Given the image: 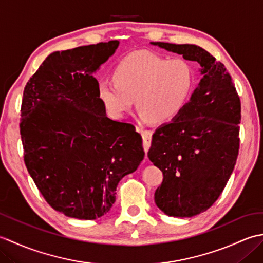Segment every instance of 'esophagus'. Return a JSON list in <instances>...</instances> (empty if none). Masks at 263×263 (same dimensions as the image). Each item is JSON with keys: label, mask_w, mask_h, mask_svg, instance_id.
<instances>
[{"label": "esophagus", "mask_w": 263, "mask_h": 263, "mask_svg": "<svg viewBox=\"0 0 263 263\" xmlns=\"http://www.w3.org/2000/svg\"><path fill=\"white\" fill-rule=\"evenodd\" d=\"M138 130L141 132L142 135V140H143V149L146 152V155L148 153V150L150 148V144H152V140H153V131L150 130H143L141 127H138Z\"/></svg>", "instance_id": "esophagus-1"}]
</instances>
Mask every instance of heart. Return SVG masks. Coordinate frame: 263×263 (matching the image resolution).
<instances>
[{
    "label": "heart",
    "instance_id": "obj_1",
    "mask_svg": "<svg viewBox=\"0 0 263 263\" xmlns=\"http://www.w3.org/2000/svg\"><path fill=\"white\" fill-rule=\"evenodd\" d=\"M114 79L98 82L99 98L111 115H125L136 99L142 120L165 123L185 107L194 76L185 60L141 53L123 59L114 70Z\"/></svg>",
    "mask_w": 263,
    "mask_h": 263
}]
</instances>
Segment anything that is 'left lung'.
<instances>
[{
  "label": "left lung",
  "instance_id": "1",
  "mask_svg": "<svg viewBox=\"0 0 263 263\" xmlns=\"http://www.w3.org/2000/svg\"><path fill=\"white\" fill-rule=\"evenodd\" d=\"M201 65L198 88L185 107L153 136L148 157L163 172L155 202L166 215L192 217L219 198L236 164L241 100L225 65L197 45L153 42Z\"/></svg>",
  "mask_w": 263,
  "mask_h": 263
}]
</instances>
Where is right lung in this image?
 <instances>
[{
    "instance_id": "1",
    "label": "right lung",
    "mask_w": 263,
    "mask_h": 263,
    "mask_svg": "<svg viewBox=\"0 0 263 263\" xmlns=\"http://www.w3.org/2000/svg\"><path fill=\"white\" fill-rule=\"evenodd\" d=\"M117 46L109 41L54 52L24 90L20 135L27 170L47 203L77 219L107 214L117 184L144 157L136 126L106 116L92 76Z\"/></svg>"
}]
</instances>
